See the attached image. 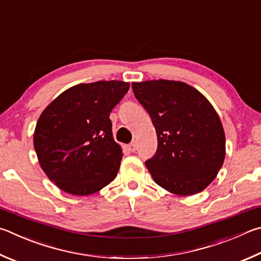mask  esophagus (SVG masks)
<instances>
[{
	"instance_id": "obj_1",
	"label": "esophagus",
	"mask_w": 261,
	"mask_h": 261,
	"mask_svg": "<svg viewBox=\"0 0 261 261\" xmlns=\"http://www.w3.org/2000/svg\"><path fill=\"white\" fill-rule=\"evenodd\" d=\"M127 149H129L130 151H132V153H134V151H136L137 150V143H136V141H132L131 144L127 145Z\"/></svg>"
}]
</instances>
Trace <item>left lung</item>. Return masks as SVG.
Wrapping results in <instances>:
<instances>
[{
  "label": "left lung",
  "mask_w": 261,
  "mask_h": 261,
  "mask_svg": "<svg viewBox=\"0 0 261 261\" xmlns=\"http://www.w3.org/2000/svg\"><path fill=\"white\" fill-rule=\"evenodd\" d=\"M153 121L158 150L145 164L154 181L180 196L202 192L225 160V132L215 108L203 94L179 81L132 83Z\"/></svg>",
  "instance_id": "8db88e82"
}]
</instances>
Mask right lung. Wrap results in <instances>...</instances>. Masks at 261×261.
<instances>
[{
	"label": "right lung",
	"instance_id": "obj_1",
	"mask_svg": "<svg viewBox=\"0 0 261 261\" xmlns=\"http://www.w3.org/2000/svg\"><path fill=\"white\" fill-rule=\"evenodd\" d=\"M129 88L122 81L75 85L41 114L34 148L42 170L61 191L90 195L116 177L123 153L113 138L110 114Z\"/></svg>",
	"mask_w": 261,
	"mask_h": 261
}]
</instances>
